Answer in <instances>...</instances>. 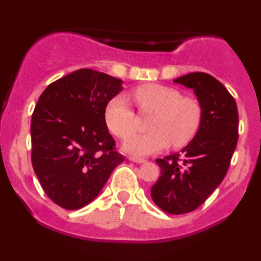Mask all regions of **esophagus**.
<instances>
[{
  "label": "esophagus",
  "instance_id": "obj_1",
  "mask_svg": "<svg viewBox=\"0 0 261 261\" xmlns=\"http://www.w3.org/2000/svg\"><path fill=\"white\" fill-rule=\"evenodd\" d=\"M128 160L135 162V163H145L146 160H143V158H139V157H128Z\"/></svg>",
  "mask_w": 261,
  "mask_h": 261
}]
</instances>
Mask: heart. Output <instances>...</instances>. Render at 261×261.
<instances>
[{
  "label": "heart",
  "instance_id": "b5f03b06",
  "mask_svg": "<svg viewBox=\"0 0 261 261\" xmlns=\"http://www.w3.org/2000/svg\"><path fill=\"white\" fill-rule=\"evenodd\" d=\"M133 98L143 113H154L149 121L151 133L135 135L125 143V149L134 154H151L188 145L201 124V104L195 98L182 97L173 87L143 85L133 92ZM107 126L119 139L126 140L136 131V115L126 98L116 95L108 101L104 113Z\"/></svg>",
  "mask_w": 261,
  "mask_h": 261
}]
</instances>
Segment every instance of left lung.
<instances>
[{
	"mask_svg": "<svg viewBox=\"0 0 261 261\" xmlns=\"http://www.w3.org/2000/svg\"><path fill=\"white\" fill-rule=\"evenodd\" d=\"M174 82L194 89L201 104V124L181 152L155 160L161 176L151 196L163 211L181 215L201 206L226 176L238 142V109L226 87L211 74L191 72Z\"/></svg>",
	"mask_w": 261,
	"mask_h": 261,
	"instance_id": "obj_1",
	"label": "left lung"
}]
</instances>
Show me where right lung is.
Wrapping results in <instances>:
<instances>
[{"label": "right lung", "instance_id": "right-lung-1", "mask_svg": "<svg viewBox=\"0 0 261 261\" xmlns=\"http://www.w3.org/2000/svg\"><path fill=\"white\" fill-rule=\"evenodd\" d=\"M121 80L81 68L50 83L32 115V164L56 205L79 210L100 193L124 162L104 113L121 91Z\"/></svg>", "mask_w": 261, "mask_h": 261}]
</instances>
